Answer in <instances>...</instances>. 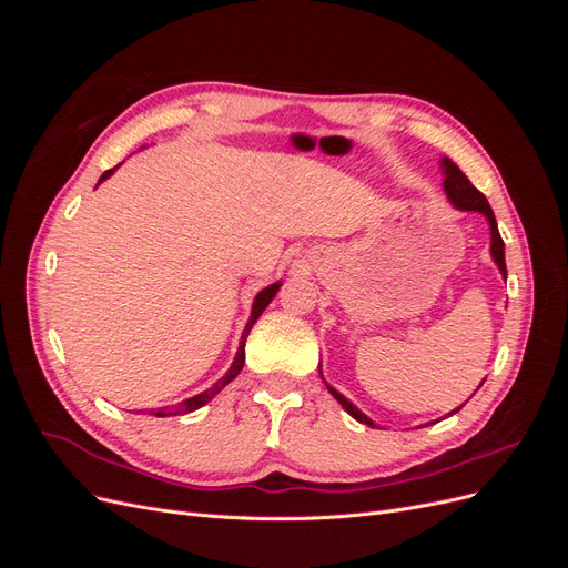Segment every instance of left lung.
<instances>
[{
	"instance_id": "obj_1",
	"label": "left lung",
	"mask_w": 568,
	"mask_h": 568,
	"mask_svg": "<svg viewBox=\"0 0 568 568\" xmlns=\"http://www.w3.org/2000/svg\"><path fill=\"white\" fill-rule=\"evenodd\" d=\"M443 165H445V182H443V186H445V194L450 196V201L457 205V209H462V211H478V213H484L486 217H488V222H490V234H493V239H490V253H493V257H495V263H497V267H500V272L505 274L507 277V265H505V242H503V236H500V232H497V222H495V215H493V209H490V203L486 201V196L478 192V189L469 182V178L462 173V170L453 163V161H448L445 159L443 161ZM329 388V393L334 395V398L346 407V412L351 417H355L357 422H363V424H369V426H374V422L372 419H367L363 412H359L353 403H348L346 398H343V395L338 393V390H334L332 386H326ZM457 409H462V405L457 407ZM457 409H453V412H457Z\"/></svg>"
}]
</instances>
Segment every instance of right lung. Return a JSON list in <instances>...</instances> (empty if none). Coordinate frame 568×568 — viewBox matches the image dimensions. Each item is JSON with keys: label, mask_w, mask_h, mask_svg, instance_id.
<instances>
[{"label": "right lung", "mask_w": 568, "mask_h": 568, "mask_svg": "<svg viewBox=\"0 0 568 568\" xmlns=\"http://www.w3.org/2000/svg\"><path fill=\"white\" fill-rule=\"evenodd\" d=\"M115 168H111V170H106L104 175H101V180H106L111 173H113ZM99 180V182H101ZM277 288H280V284H272V286H267V288H263L261 294L255 296V301H253V313H251V320H248V324H246V329H244V336H242V346H239V353H236V357H234V363H232V367H230V372L222 376V379L215 384V386H211L209 390H203V393H199V395H194V398H189V400H184V403H180V405H173V407H163V409H159V412H153V415L156 417H178V415H186V412H194V409H199V407H203L205 403H211L215 395L225 388L234 376L242 372V367H244V346H246V336H248V332H251V326L255 324V320L263 315V311L267 307V303L274 298V294H277ZM151 415V412H149Z\"/></svg>", "instance_id": "right-lung-1"}]
</instances>
